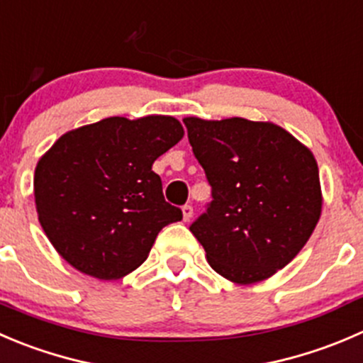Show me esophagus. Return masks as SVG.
Returning <instances> with one entry per match:
<instances>
[{"instance_id": "obj_1", "label": "esophagus", "mask_w": 363, "mask_h": 363, "mask_svg": "<svg viewBox=\"0 0 363 363\" xmlns=\"http://www.w3.org/2000/svg\"><path fill=\"white\" fill-rule=\"evenodd\" d=\"M193 216V207L189 206V203H186V206H182V218H184V221H189Z\"/></svg>"}]
</instances>
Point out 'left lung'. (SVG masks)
<instances>
[{
    "instance_id": "8db88e82",
    "label": "left lung",
    "mask_w": 363,
    "mask_h": 363,
    "mask_svg": "<svg viewBox=\"0 0 363 363\" xmlns=\"http://www.w3.org/2000/svg\"><path fill=\"white\" fill-rule=\"evenodd\" d=\"M184 125L213 196L189 230L230 282L269 279L298 255L321 216L314 156L269 122L188 117Z\"/></svg>"
}]
</instances>
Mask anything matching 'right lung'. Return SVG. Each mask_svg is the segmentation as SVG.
Returning <instances> with one entry per match:
<instances>
[{
    "label": "right lung",
    "instance_id": "right-lung-1",
    "mask_svg": "<svg viewBox=\"0 0 363 363\" xmlns=\"http://www.w3.org/2000/svg\"><path fill=\"white\" fill-rule=\"evenodd\" d=\"M184 136L174 117H110L65 133L35 168L38 221L56 252L99 280L128 275L182 220L152 163Z\"/></svg>",
    "mask_w": 363,
    "mask_h": 363
}]
</instances>
